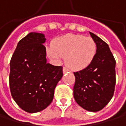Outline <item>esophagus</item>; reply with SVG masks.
Returning a JSON list of instances; mask_svg holds the SVG:
<instances>
[{
  "label": "esophagus",
  "mask_w": 126,
  "mask_h": 126,
  "mask_svg": "<svg viewBox=\"0 0 126 126\" xmlns=\"http://www.w3.org/2000/svg\"><path fill=\"white\" fill-rule=\"evenodd\" d=\"M63 71L64 74H65V73H67L68 71H69V69H68V68H66V67H63Z\"/></svg>",
  "instance_id": "obj_1"
}]
</instances>
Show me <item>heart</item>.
I'll use <instances>...</instances> for the list:
<instances>
[{"label": "heart", "mask_w": 126, "mask_h": 126, "mask_svg": "<svg viewBox=\"0 0 126 126\" xmlns=\"http://www.w3.org/2000/svg\"><path fill=\"white\" fill-rule=\"evenodd\" d=\"M53 46H48L49 57L58 61L65 57L66 65L72 70L80 71L90 65L96 54V44L91 37L79 34H67L56 38Z\"/></svg>", "instance_id": "1"}]
</instances>
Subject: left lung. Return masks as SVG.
<instances>
[{
    "label": "left lung",
    "mask_w": 126,
    "mask_h": 126,
    "mask_svg": "<svg viewBox=\"0 0 126 126\" xmlns=\"http://www.w3.org/2000/svg\"><path fill=\"white\" fill-rule=\"evenodd\" d=\"M90 34L96 44V54L87 68L74 72V97L76 102L85 110L98 112L113 96L116 61L108 44L94 33L90 32Z\"/></svg>",
    "instance_id": "left-lung-1"
}]
</instances>
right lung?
<instances>
[{
	"mask_svg": "<svg viewBox=\"0 0 126 126\" xmlns=\"http://www.w3.org/2000/svg\"><path fill=\"white\" fill-rule=\"evenodd\" d=\"M46 38L30 33L17 44L10 61L9 87L14 101L24 111L35 113L52 101L63 77V67L47 63Z\"/></svg>",
	"mask_w": 126,
	"mask_h": 126,
	"instance_id": "obj_1",
	"label": "right lung"
}]
</instances>
